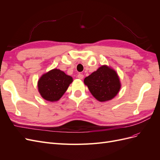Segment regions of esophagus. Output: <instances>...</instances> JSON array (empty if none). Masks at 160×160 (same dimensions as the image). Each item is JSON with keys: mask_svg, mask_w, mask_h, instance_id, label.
<instances>
[{"mask_svg": "<svg viewBox=\"0 0 160 160\" xmlns=\"http://www.w3.org/2000/svg\"><path fill=\"white\" fill-rule=\"evenodd\" d=\"M77 77H78L79 79H83V77H84V75H82V74H79L78 75H77Z\"/></svg>", "mask_w": 160, "mask_h": 160, "instance_id": "34e87169", "label": "esophagus"}]
</instances>
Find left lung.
<instances>
[{
	"mask_svg": "<svg viewBox=\"0 0 160 160\" xmlns=\"http://www.w3.org/2000/svg\"><path fill=\"white\" fill-rule=\"evenodd\" d=\"M84 83L92 95L101 102L113 99L122 87L117 72L105 65L85 77Z\"/></svg>",
	"mask_w": 160,
	"mask_h": 160,
	"instance_id": "1",
	"label": "left lung"
}]
</instances>
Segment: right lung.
Returning <instances> with one entry per match:
<instances>
[{
  "instance_id": "obj_1",
  "label": "right lung",
  "mask_w": 160,
  "mask_h": 160,
  "mask_svg": "<svg viewBox=\"0 0 160 160\" xmlns=\"http://www.w3.org/2000/svg\"><path fill=\"white\" fill-rule=\"evenodd\" d=\"M72 77L63 71L53 69L43 74L38 81V91L46 101L55 102L59 101L72 82Z\"/></svg>"
}]
</instances>
